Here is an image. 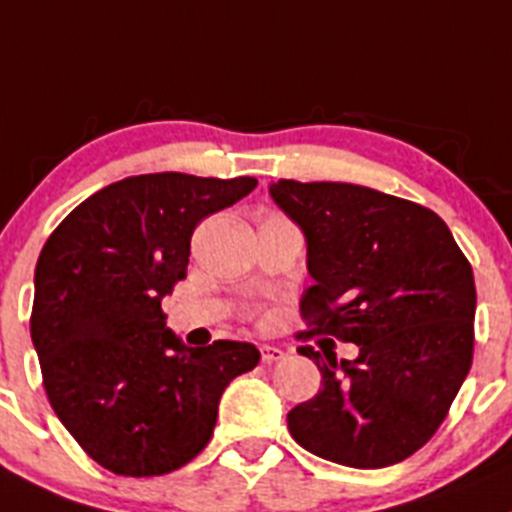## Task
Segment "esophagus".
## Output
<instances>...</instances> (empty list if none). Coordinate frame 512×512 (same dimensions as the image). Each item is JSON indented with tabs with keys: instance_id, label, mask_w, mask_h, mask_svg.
<instances>
[{
	"instance_id": "obj_1",
	"label": "esophagus",
	"mask_w": 512,
	"mask_h": 512,
	"mask_svg": "<svg viewBox=\"0 0 512 512\" xmlns=\"http://www.w3.org/2000/svg\"><path fill=\"white\" fill-rule=\"evenodd\" d=\"M284 359V352L279 347H271V344H261V362L264 364H274Z\"/></svg>"
}]
</instances>
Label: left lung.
<instances>
[{
  "label": "left lung",
  "instance_id": "left-lung-1",
  "mask_svg": "<svg viewBox=\"0 0 512 512\" xmlns=\"http://www.w3.org/2000/svg\"><path fill=\"white\" fill-rule=\"evenodd\" d=\"M269 196L299 226L314 284L301 314L354 359L301 347L321 387L286 415L304 450L337 465L387 467L445 420L472 364L475 279L430 208L352 183L276 180Z\"/></svg>",
  "mask_w": 512,
  "mask_h": 512
}]
</instances>
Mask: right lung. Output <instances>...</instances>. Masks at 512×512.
I'll use <instances>...</instances> for the list:
<instances>
[{
	"label": "right lung",
	"mask_w": 512,
	"mask_h": 512,
	"mask_svg": "<svg viewBox=\"0 0 512 512\" xmlns=\"http://www.w3.org/2000/svg\"><path fill=\"white\" fill-rule=\"evenodd\" d=\"M259 180L148 173L82 201L42 248L32 332L47 397L82 450L150 478L211 440L223 389L259 364L246 342L186 347L160 309L186 279L193 228Z\"/></svg>",
	"instance_id": "obj_1"
}]
</instances>
